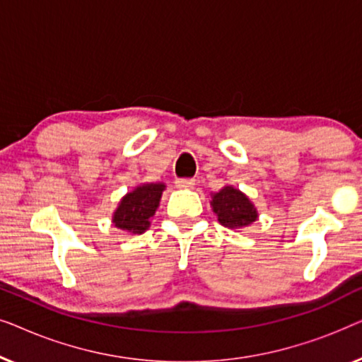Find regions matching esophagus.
<instances>
[{"label":"esophagus","instance_id":"esophagus-1","mask_svg":"<svg viewBox=\"0 0 362 362\" xmlns=\"http://www.w3.org/2000/svg\"><path fill=\"white\" fill-rule=\"evenodd\" d=\"M175 185L177 187H192L194 186V180H191V177H177Z\"/></svg>","mask_w":362,"mask_h":362}]
</instances>
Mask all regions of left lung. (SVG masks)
Masks as SVG:
<instances>
[{"label": "left lung", "instance_id": "8db88e82", "mask_svg": "<svg viewBox=\"0 0 362 362\" xmlns=\"http://www.w3.org/2000/svg\"><path fill=\"white\" fill-rule=\"evenodd\" d=\"M212 207L221 224L229 229H242L257 221V211L249 197L232 186H226L216 192Z\"/></svg>", "mask_w": 362, "mask_h": 362}]
</instances>
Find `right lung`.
Here are the masks:
<instances>
[{"instance_id": "obj_1", "label": "right lung", "mask_w": 362, "mask_h": 362, "mask_svg": "<svg viewBox=\"0 0 362 362\" xmlns=\"http://www.w3.org/2000/svg\"><path fill=\"white\" fill-rule=\"evenodd\" d=\"M163 189H165V185L153 182V185H143L135 191L128 192L113 214V224L130 234L145 232L160 204Z\"/></svg>"}]
</instances>
